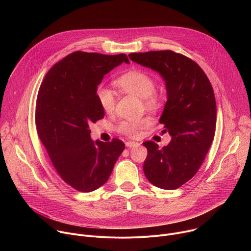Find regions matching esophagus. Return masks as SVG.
<instances>
[{"label":"esophagus","mask_w":251,"mask_h":251,"mask_svg":"<svg viewBox=\"0 0 251 251\" xmlns=\"http://www.w3.org/2000/svg\"><path fill=\"white\" fill-rule=\"evenodd\" d=\"M126 147H129V148H132V147H138L140 144L138 142H133V141H128L125 143Z\"/></svg>","instance_id":"obj_1"}]
</instances>
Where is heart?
I'll return each instance as SVG.
<instances>
[{"label": "heart", "mask_w": 251, "mask_h": 251, "mask_svg": "<svg viewBox=\"0 0 251 251\" xmlns=\"http://www.w3.org/2000/svg\"><path fill=\"white\" fill-rule=\"evenodd\" d=\"M116 85L127 93L144 99V103L149 109L156 110L162 106L163 98L155 92V80L145 71L130 70L116 79ZM95 94L98 104L104 112L111 113L114 111L116 98L109 88L99 85ZM150 124L151 119L147 117L134 121H123L118 125L117 131L129 138H137L141 130L150 126Z\"/></svg>", "instance_id": "b5f03b06"}]
</instances>
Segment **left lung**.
<instances>
[{
    "mask_svg": "<svg viewBox=\"0 0 251 251\" xmlns=\"http://www.w3.org/2000/svg\"><path fill=\"white\" fill-rule=\"evenodd\" d=\"M134 62L158 71L166 82L168 100L160 123L172 136L163 148L143 143L148 155L143 166L148 181L176 190L197 174L216 133L217 104L212 86L201 66L172 50L130 53Z\"/></svg>",
    "mask_w": 251,
    "mask_h": 251,
    "instance_id": "8db88e82",
    "label": "left lung"
}]
</instances>
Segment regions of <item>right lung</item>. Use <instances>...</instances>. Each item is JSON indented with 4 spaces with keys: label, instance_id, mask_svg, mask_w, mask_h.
<instances>
[{
    "label": "right lung",
    "instance_id": "add662e5",
    "mask_svg": "<svg viewBox=\"0 0 251 251\" xmlns=\"http://www.w3.org/2000/svg\"><path fill=\"white\" fill-rule=\"evenodd\" d=\"M126 54L75 51L46 75L35 104V127L62 180L79 192H92L108 180L124 143L93 142L89 125L104 117L96 99L103 76Z\"/></svg>",
    "mask_w": 251,
    "mask_h": 251
}]
</instances>
